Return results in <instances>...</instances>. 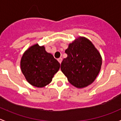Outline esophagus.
Wrapping results in <instances>:
<instances>
[{
    "label": "esophagus",
    "mask_w": 121,
    "mask_h": 121,
    "mask_svg": "<svg viewBox=\"0 0 121 121\" xmlns=\"http://www.w3.org/2000/svg\"><path fill=\"white\" fill-rule=\"evenodd\" d=\"M58 62L60 63V64H61V63H62V58H59V59H58Z\"/></svg>",
    "instance_id": "1"
}]
</instances>
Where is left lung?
<instances>
[{"instance_id": "left-lung-1", "label": "left lung", "mask_w": 121, "mask_h": 121, "mask_svg": "<svg viewBox=\"0 0 121 121\" xmlns=\"http://www.w3.org/2000/svg\"><path fill=\"white\" fill-rule=\"evenodd\" d=\"M68 55L60 69L75 87H86L97 77L102 65V57L93 43L84 37H78L65 50Z\"/></svg>"}]
</instances>
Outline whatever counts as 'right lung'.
Instances as JSON below:
<instances>
[{"instance_id":"right-lung-1","label":"right lung","mask_w":121,"mask_h":121,"mask_svg":"<svg viewBox=\"0 0 121 121\" xmlns=\"http://www.w3.org/2000/svg\"><path fill=\"white\" fill-rule=\"evenodd\" d=\"M20 67L26 80L33 86L41 88L52 82L60 68V63L46 51L44 46L36 43L24 52Z\"/></svg>"}]
</instances>
